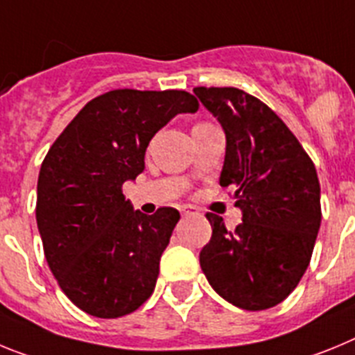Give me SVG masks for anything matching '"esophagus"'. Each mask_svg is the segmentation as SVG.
<instances>
[{
  "mask_svg": "<svg viewBox=\"0 0 355 355\" xmlns=\"http://www.w3.org/2000/svg\"><path fill=\"white\" fill-rule=\"evenodd\" d=\"M180 212H182V216H193V214H198V211H196V207H193V205H182V207H180Z\"/></svg>",
  "mask_w": 355,
  "mask_h": 355,
  "instance_id": "obj_1",
  "label": "esophagus"
}]
</instances>
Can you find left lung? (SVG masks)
Wrapping results in <instances>:
<instances>
[{"mask_svg":"<svg viewBox=\"0 0 355 355\" xmlns=\"http://www.w3.org/2000/svg\"><path fill=\"white\" fill-rule=\"evenodd\" d=\"M227 137L220 186L232 187L243 223L229 232L209 212L200 266L220 297L246 311L277 306L309 266L322 223L313 160L273 110L236 87H195Z\"/></svg>","mask_w":355,"mask_h":355,"instance_id":"obj_1","label":"left lung"}]
</instances>
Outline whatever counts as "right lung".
I'll return each mask as SVG.
<instances>
[{
    "label": "right lung",
    "mask_w": 355,
    "mask_h": 355,
    "mask_svg": "<svg viewBox=\"0 0 355 355\" xmlns=\"http://www.w3.org/2000/svg\"><path fill=\"white\" fill-rule=\"evenodd\" d=\"M196 110L186 91H109L76 114L42 160L35 218L46 261L66 297L91 316L134 313L155 289L180 214L134 211L123 184L143 173L153 135Z\"/></svg>",
    "instance_id": "obj_1"
}]
</instances>
